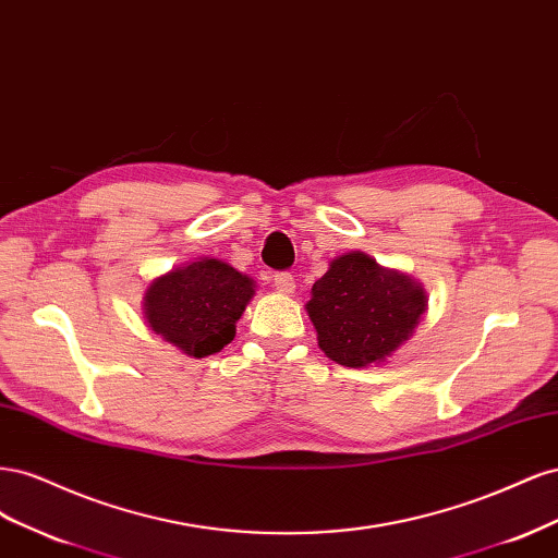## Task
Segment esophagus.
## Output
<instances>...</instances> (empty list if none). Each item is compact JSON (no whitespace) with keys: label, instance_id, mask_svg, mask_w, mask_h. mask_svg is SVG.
<instances>
[{"label":"esophagus","instance_id":"esophagus-1","mask_svg":"<svg viewBox=\"0 0 558 558\" xmlns=\"http://www.w3.org/2000/svg\"><path fill=\"white\" fill-rule=\"evenodd\" d=\"M275 286H277L279 293L289 295V293L295 291V277L291 272H277L275 275Z\"/></svg>","mask_w":558,"mask_h":558}]
</instances>
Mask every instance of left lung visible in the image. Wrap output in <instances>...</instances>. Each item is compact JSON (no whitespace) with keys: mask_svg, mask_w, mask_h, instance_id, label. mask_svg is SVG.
<instances>
[{"mask_svg":"<svg viewBox=\"0 0 558 558\" xmlns=\"http://www.w3.org/2000/svg\"><path fill=\"white\" fill-rule=\"evenodd\" d=\"M426 305V291L416 279L351 251L335 258L312 286L305 307L320 351L340 365L365 367L410 340Z\"/></svg>","mask_w":558,"mask_h":558,"instance_id":"8db88e82","label":"left lung"}]
</instances>
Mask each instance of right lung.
I'll return each instance as SVG.
<instances>
[{"mask_svg": "<svg viewBox=\"0 0 558 558\" xmlns=\"http://www.w3.org/2000/svg\"><path fill=\"white\" fill-rule=\"evenodd\" d=\"M256 283L232 265L197 258L150 281L144 293L148 328L193 359L232 342Z\"/></svg>", "mask_w": 558, "mask_h": 558, "instance_id": "1", "label": "right lung"}]
</instances>
